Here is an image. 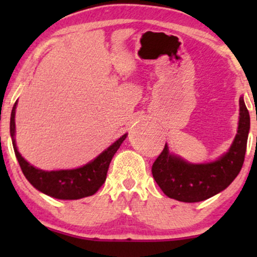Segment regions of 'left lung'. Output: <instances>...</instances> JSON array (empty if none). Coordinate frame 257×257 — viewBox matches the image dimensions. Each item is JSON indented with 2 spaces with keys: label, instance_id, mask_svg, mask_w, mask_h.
Wrapping results in <instances>:
<instances>
[{
  "label": "left lung",
  "instance_id": "obj_1",
  "mask_svg": "<svg viewBox=\"0 0 257 257\" xmlns=\"http://www.w3.org/2000/svg\"><path fill=\"white\" fill-rule=\"evenodd\" d=\"M237 133L229 150L216 160L192 164L170 152L167 144L152 166L154 180L168 198L182 202H199L226 189L240 173L247 149L250 117L240 97Z\"/></svg>",
  "mask_w": 257,
  "mask_h": 257
}]
</instances>
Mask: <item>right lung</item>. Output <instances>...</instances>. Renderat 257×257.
I'll return each mask as SVG.
<instances>
[{"label":"right lung","mask_w":257,"mask_h":257,"mask_svg":"<svg viewBox=\"0 0 257 257\" xmlns=\"http://www.w3.org/2000/svg\"><path fill=\"white\" fill-rule=\"evenodd\" d=\"M17 101L14 104L10 115V136L15 151V156L27 180L34 186L37 191L47 194L51 198L61 200H77L93 195L100 186L106 180V174L112 158L117 152L122 142L127 137V133L103 151L99 156L91 160L90 163L72 170L44 171L34 167L21 156L16 146V127L15 113Z\"/></svg>","instance_id":"right-lung-1"}]
</instances>
